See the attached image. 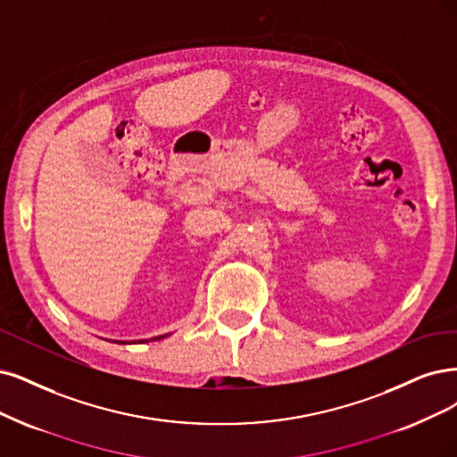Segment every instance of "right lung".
<instances>
[{"mask_svg":"<svg viewBox=\"0 0 457 457\" xmlns=\"http://www.w3.org/2000/svg\"><path fill=\"white\" fill-rule=\"evenodd\" d=\"M165 337V335H163ZM163 337H154V339H152V341H158V339H163ZM145 343V341H143Z\"/></svg>","mask_w":457,"mask_h":457,"instance_id":"add662e5","label":"right lung"}]
</instances>
